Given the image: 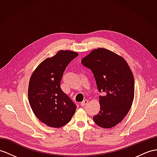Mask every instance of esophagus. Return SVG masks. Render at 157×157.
I'll return each mask as SVG.
<instances>
[{
    "mask_svg": "<svg viewBox=\"0 0 157 157\" xmlns=\"http://www.w3.org/2000/svg\"><path fill=\"white\" fill-rule=\"evenodd\" d=\"M88 102H89V101H88V100H85V101H83L81 103V106H85V105L87 104V103H88Z\"/></svg>",
    "mask_w": 157,
    "mask_h": 157,
    "instance_id": "esophagus-1",
    "label": "esophagus"
}]
</instances>
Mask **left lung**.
Wrapping results in <instances>:
<instances>
[{
	"instance_id": "8db88e82",
	"label": "left lung",
	"mask_w": 157,
	"mask_h": 157,
	"mask_svg": "<svg viewBox=\"0 0 157 157\" xmlns=\"http://www.w3.org/2000/svg\"><path fill=\"white\" fill-rule=\"evenodd\" d=\"M93 72L98 91L100 111L93 117L99 127L109 128L123 121L132 104L135 81L125 60L107 49H94L81 60Z\"/></svg>"
}]
</instances>
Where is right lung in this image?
I'll list each match as a JSON object with an SVG mask.
<instances>
[{
    "label": "right lung",
    "mask_w": 157,
    "mask_h": 157,
    "mask_svg": "<svg viewBox=\"0 0 157 157\" xmlns=\"http://www.w3.org/2000/svg\"><path fill=\"white\" fill-rule=\"evenodd\" d=\"M78 55L60 51L43 60L30 78L28 97L36 117L48 127L59 128L69 122L76 106L60 88V81L68 64Z\"/></svg>",
    "instance_id": "right-lung-1"
}]
</instances>
